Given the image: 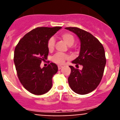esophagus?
<instances>
[{"mask_svg": "<svg viewBox=\"0 0 120 120\" xmlns=\"http://www.w3.org/2000/svg\"><path fill=\"white\" fill-rule=\"evenodd\" d=\"M62 67H63V66H58V69H59V70H60V69H61Z\"/></svg>", "mask_w": 120, "mask_h": 120, "instance_id": "1", "label": "esophagus"}]
</instances>
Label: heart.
I'll return each mask as SVG.
<instances>
[{"label":"heart","instance_id":"b5f03b06","mask_svg":"<svg viewBox=\"0 0 120 120\" xmlns=\"http://www.w3.org/2000/svg\"><path fill=\"white\" fill-rule=\"evenodd\" d=\"M61 38L64 41L65 43L71 46L74 44L75 41V38L71 34L68 32H65L61 35ZM55 46V39L53 37H51L48 39L47 42V47L49 51H52L54 48ZM69 59V56L67 54H63L61 53H57L53 56L52 57V61L54 63L57 64H63L66 60Z\"/></svg>","mask_w":120,"mask_h":120}]
</instances>
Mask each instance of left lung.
Masks as SVG:
<instances>
[{"label":"left lung","mask_w":120,"mask_h":120,"mask_svg":"<svg viewBox=\"0 0 120 120\" xmlns=\"http://www.w3.org/2000/svg\"><path fill=\"white\" fill-rule=\"evenodd\" d=\"M66 29L75 34L80 40L79 55L72 63L83 66L82 70L70 66L69 85L74 92L85 95L95 90L101 81L106 63L105 49L99 40L89 32L77 27Z\"/></svg>","instance_id":"8db88e82"}]
</instances>
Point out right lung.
<instances>
[{
  "instance_id": "add662e5",
  "label": "right lung",
  "mask_w": 120,
  "mask_h": 120,
  "mask_svg": "<svg viewBox=\"0 0 120 120\" xmlns=\"http://www.w3.org/2000/svg\"><path fill=\"white\" fill-rule=\"evenodd\" d=\"M61 26L38 27L20 40L14 50V62L20 82L31 94L41 95L52 86V77L57 72L56 64L51 63L41 68L42 61L48 59V39Z\"/></svg>"
}]
</instances>
